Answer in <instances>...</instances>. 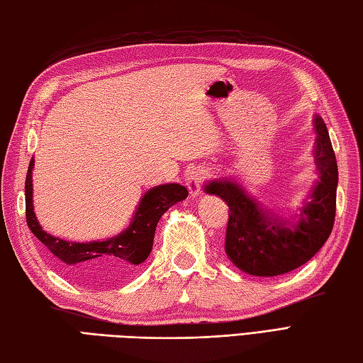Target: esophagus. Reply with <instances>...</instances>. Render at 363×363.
<instances>
[{
    "mask_svg": "<svg viewBox=\"0 0 363 363\" xmlns=\"http://www.w3.org/2000/svg\"><path fill=\"white\" fill-rule=\"evenodd\" d=\"M208 175H209V172H208V169H205V167H194V169L188 171L186 184H188L191 197L199 196L201 184H203V182L208 179Z\"/></svg>",
    "mask_w": 363,
    "mask_h": 363,
    "instance_id": "obj_1",
    "label": "esophagus"
}]
</instances>
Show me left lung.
<instances>
[{
	"label": "left lung",
	"instance_id": "obj_1",
	"mask_svg": "<svg viewBox=\"0 0 363 363\" xmlns=\"http://www.w3.org/2000/svg\"><path fill=\"white\" fill-rule=\"evenodd\" d=\"M314 162L319 182L300 209L297 222H286L263 211L240 184L212 180L206 194L218 196L229 206L225 251L238 269L259 277H274L302 267L328 240L335 218L337 162L328 129L314 118Z\"/></svg>",
	"mask_w": 363,
	"mask_h": 363
}]
</instances>
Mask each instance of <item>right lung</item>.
Here are the masks:
<instances>
[{
    "mask_svg": "<svg viewBox=\"0 0 363 363\" xmlns=\"http://www.w3.org/2000/svg\"><path fill=\"white\" fill-rule=\"evenodd\" d=\"M32 169L30 160L26 175V220L33 235L48 246L58 259L67 276L86 284L103 285L125 279L137 264L143 263L152 251L154 234L158 220L164 212L188 197V189L179 183L160 184L149 189L135 211L129 228L118 235L101 242H66L43 231L33 212L32 201Z\"/></svg>",
    "mask_w": 363,
    "mask_h": 363,
    "instance_id": "add662e5",
    "label": "right lung"
}]
</instances>
